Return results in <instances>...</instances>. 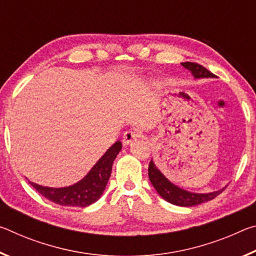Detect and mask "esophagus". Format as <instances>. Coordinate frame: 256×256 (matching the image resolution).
I'll return each instance as SVG.
<instances>
[{"label": "esophagus", "instance_id": "34e87169", "mask_svg": "<svg viewBox=\"0 0 256 256\" xmlns=\"http://www.w3.org/2000/svg\"><path fill=\"white\" fill-rule=\"evenodd\" d=\"M138 138H141V132L136 131V130H128V131L124 132L123 136V144L125 146H128L130 144H132L133 141L138 140Z\"/></svg>", "mask_w": 256, "mask_h": 256}]
</instances>
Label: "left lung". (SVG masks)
I'll list each match as a JSON object with an SVG mask.
<instances>
[{"label": "left lung", "instance_id": "1", "mask_svg": "<svg viewBox=\"0 0 256 256\" xmlns=\"http://www.w3.org/2000/svg\"><path fill=\"white\" fill-rule=\"evenodd\" d=\"M185 68L194 76L196 79H200V78H214V73H211L209 70H206L204 66H200L198 63L193 62H184L182 63ZM149 180L154 188L157 190L158 194L164 200L168 201L172 204L180 206H198L200 203H204L206 201H210L216 196H218L222 190H216V192L211 193H192L188 190H185L183 188H180L178 186L172 184V182L168 180L164 174L160 172L157 167H156L154 162L151 160L149 164Z\"/></svg>", "mask_w": 256, "mask_h": 256}]
</instances>
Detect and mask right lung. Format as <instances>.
Returning <instances> with one entry per match:
<instances>
[{
  "instance_id": "1",
  "label": "right lung",
  "mask_w": 256,
  "mask_h": 256,
  "mask_svg": "<svg viewBox=\"0 0 256 256\" xmlns=\"http://www.w3.org/2000/svg\"><path fill=\"white\" fill-rule=\"evenodd\" d=\"M120 149H122V144L116 141L98 160L86 177L68 188H54L34 184L32 182L29 183L38 193L56 204L64 206H88L96 202L105 190L107 182L110 177L112 162Z\"/></svg>"
}]
</instances>
